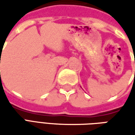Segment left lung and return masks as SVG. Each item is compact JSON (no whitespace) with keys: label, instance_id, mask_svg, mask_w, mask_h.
<instances>
[{"label":"left lung","instance_id":"8db88e82","mask_svg":"<svg viewBox=\"0 0 135 135\" xmlns=\"http://www.w3.org/2000/svg\"><path fill=\"white\" fill-rule=\"evenodd\" d=\"M134 63H135V60H134ZM134 76H135V73H134Z\"/></svg>","mask_w":135,"mask_h":135}]
</instances>
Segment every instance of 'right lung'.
Returning <instances> with one entry per match:
<instances>
[{
    "label": "right lung",
    "mask_w": 135,
    "mask_h": 135,
    "mask_svg": "<svg viewBox=\"0 0 135 135\" xmlns=\"http://www.w3.org/2000/svg\"><path fill=\"white\" fill-rule=\"evenodd\" d=\"M0 74H1V73H0Z\"/></svg>",
    "instance_id": "add662e5"
}]
</instances>
